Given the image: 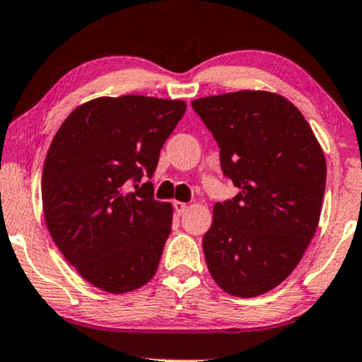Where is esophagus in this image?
<instances>
[{
    "mask_svg": "<svg viewBox=\"0 0 362 362\" xmlns=\"http://www.w3.org/2000/svg\"><path fill=\"white\" fill-rule=\"evenodd\" d=\"M173 206H174V211H176L177 215H185V211L188 209V204L182 203V202H173Z\"/></svg>",
    "mask_w": 362,
    "mask_h": 362,
    "instance_id": "34e87169",
    "label": "esophagus"
}]
</instances>
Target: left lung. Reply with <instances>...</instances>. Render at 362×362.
<instances>
[{"label": "left lung", "instance_id": "left-lung-1", "mask_svg": "<svg viewBox=\"0 0 362 362\" xmlns=\"http://www.w3.org/2000/svg\"><path fill=\"white\" fill-rule=\"evenodd\" d=\"M220 146L223 173L240 193L216 203L203 236L218 287L257 297L292 274L317 230L325 158L304 115L267 90H238L193 100Z\"/></svg>", "mask_w": 362, "mask_h": 362}]
</instances>
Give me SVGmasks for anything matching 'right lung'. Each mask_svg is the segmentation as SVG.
Returning <instances> with one entry per match:
<instances>
[{"mask_svg": "<svg viewBox=\"0 0 362 362\" xmlns=\"http://www.w3.org/2000/svg\"><path fill=\"white\" fill-rule=\"evenodd\" d=\"M186 112L185 100L97 97L70 112L42 174L43 216L53 242L87 282L109 293L141 288L158 270L171 233V203L156 202L159 151Z\"/></svg>", "mask_w": 362, "mask_h": 362, "instance_id": "1", "label": "right lung"}]
</instances>
